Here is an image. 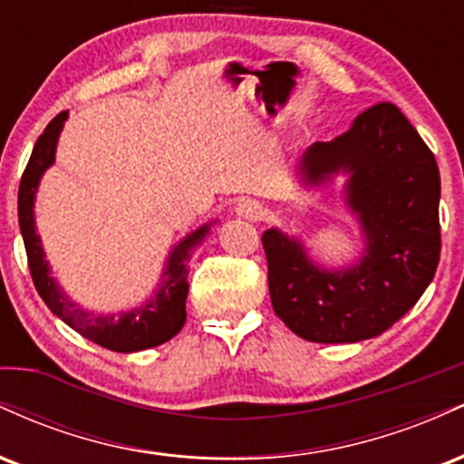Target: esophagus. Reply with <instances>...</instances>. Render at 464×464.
<instances>
[{
    "label": "esophagus",
    "mask_w": 464,
    "mask_h": 464,
    "mask_svg": "<svg viewBox=\"0 0 464 464\" xmlns=\"http://www.w3.org/2000/svg\"><path fill=\"white\" fill-rule=\"evenodd\" d=\"M236 214H237L239 218H246V220H257V218L262 216V205H259L257 200L244 198V200L237 202Z\"/></svg>",
    "instance_id": "1"
}]
</instances>
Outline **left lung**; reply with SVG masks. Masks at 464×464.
Here are the masks:
<instances>
[{
    "instance_id": "left-lung-1",
    "label": "left lung",
    "mask_w": 464,
    "mask_h": 464,
    "mask_svg": "<svg viewBox=\"0 0 464 464\" xmlns=\"http://www.w3.org/2000/svg\"><path fill=\"white\" fill-rule=\"evenodd\" d=\"M347 174L344 205L364 237L358 262L324 268L299 237L262 236L273 310L310 343H360L392 327L420 299L440 257V177L432 150L395 104L382 102L301 157L296 177L318 188Z\"/></svg>"
}]
</instances>
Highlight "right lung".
Instances as JSON below:
<instances>
[{
	"mask_svg": "<svg viewBox=\"0 0 464 464\" xmlns=\"http://www.w3.org/2000/svg\"><path fill=\"white\" fill-rule=\"evenodd\" d=\"M67 117V111H63L47 124L44 135L34 143V150H32V157L25 165V172L19 185V228L21 236H24L25 253H28L32 281H34L36 292H39L52 314H56L73 332L84 335L92 343L100 344V347L117 351V353H132V351L159 347V344L168 343L169 338H174L183 329L185 318H188L185 301H188L189 292L188 262L194 248L209 236L211 225L216 220L191 231L189 236H185L177 246L169 250L161 284L154 290L152 299L121 312L120 316H115V314H95L80 307L76 301L69 299L65 290L52 276L50 262L45 259L44 244H41V236L36 233L34 222L36 189H39L45 169L54 165L58 137H61Z\"/></svg>",
	"mask_w": 464,
	"mask_h": 464,
	"instance_id": "1",
	"label": "right lung"
}]
</instances>
